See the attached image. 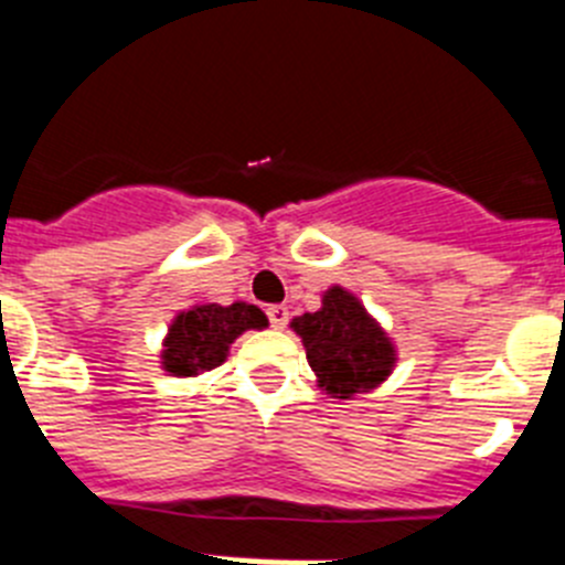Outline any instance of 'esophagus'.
Segmentation results:
<instances>
[{"label": "esophagus", "instance_id": "34e87169", "mask_svg": "<svg viewBox=\"0 0 565 565\" xmlns=\"http://www.w3.org/2000/svg\"><path fill=\"white\" fill-rule=\"evenodd\" d=\"M268 319H271V328L282 331L288 326V308L286 306H271L268 308Z\"/></svg>", "mask_w": 565, "mask_h": 565}]
</instances>
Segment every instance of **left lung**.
Listing matches in <instances>:
<instances>
[{
    "instance_id": "1",
    "label": "left lung",
    "mask_w": 565,
    "mask_h": 565,
    "mask_svg": "<svg viewBox=\"0 0 565 565\" xmlns=\"http://www.w3.org/2000/svg\"><path fill=\"white\" fill-rule=\"evenodd\" d=\"M291 331L306 344L319 391L339 402L376 391L398 362L396 344L379 319L342 286L322 291L319 311L294 317Z\"/></svg>"
}]
</instances>
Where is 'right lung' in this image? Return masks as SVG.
Here are the masks:
<instances>
[{"label":"right lung","instance_id":"obj_1","mask_svg":"<svg viewBox=\"0 0 565 565\" xmlns=\"http://www.w3.org/2000/svg\"><path fill=\"white\" fill-rule=\"evenodd\" d=\"M268 328V317L248 302H198L178 311L161 342V367L169 376L194 379L226 362L228 348L246 331Z\"/></svg>","mask_w":565,"mask_h":565}]
</instances>
